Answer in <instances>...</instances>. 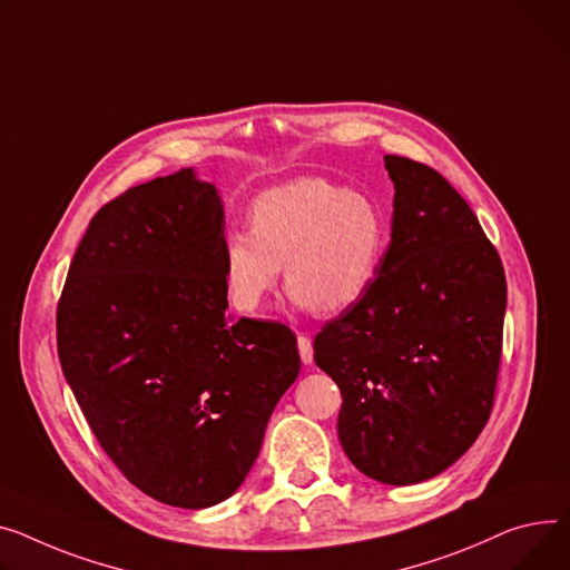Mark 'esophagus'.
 I'll use <instances>...</instances> for the list:
<instances>
[{
    "label": "esophagus",
    "mask_w": 570,
    "mask_h": 570,
    "mask_svg": "<svg viewBox=\"0 0 570 570\" xmlns=\"http://www.w3.org/2000/svg\"><path fill=\"white\" fill-rule=\"evenodd\" d=\"M297 348H299V357L305 364L314 362V346H312V338L307 334H299L297 336Z\"/></svg>",
    "instance_id": "esophagus-1"
}]
</instances>
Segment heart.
Wrapping results in <instances>:
<instances>
[{"mask_svg": "<svg viewBox=\"0 0 570 570\" xmlns=\"http://www.w3.org/2000/svg\"><path fill=\"white\" fill-rule=\"evenodd\" d=\"M385 247V217L371 197L321 176H299L263 189L249 208V229L226 234L224 279L234 307L256 314L284 263L297 305L334 316L364 297Z\"/></svg>", "mask_w": 570, "mask_h": 570, "instance_id": "b5f03b06", "label": "heart"}]
</instances>
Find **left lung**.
Listing matches in <instances>:
<instances>
[{
	"instance_id": "8db88e82",
	"label": "left lung",
	"mask_w": 570,
	"mask_h": 570,
	"mask_svg": "<svg viewBox=\"0 0 570 570\" xmlns=\"http://www.w3.org/2000/svg\"><path fill=\"white\" fill-rule=\"evenodd\" d=\"M392 240L364 297L327 321L314 360L341 390L338 440L366 476L410 485L483 431L502 360L507 277L470 204L433 167L385 156Z\"/></svg>"
}]
</instances>
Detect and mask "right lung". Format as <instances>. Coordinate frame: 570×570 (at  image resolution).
<instances>
[{
    "label": "right lung",
    "mask_w": 570,
    "mask_h": 570,
    "mask_svg": "<svg viewBox=\"0 0 570 570\" xmlns=\"http://www.w3.org/2000/svg\"><path fill=\"white\" fill-rule=\"evenodd\" d=\"M226 307L224 213L193 169L107 202L57 305L59 362L96 440L169 507L236 492L299 373L291 327Z\"/></svg>",
    "instance_id": "1"
}]
</instances>
